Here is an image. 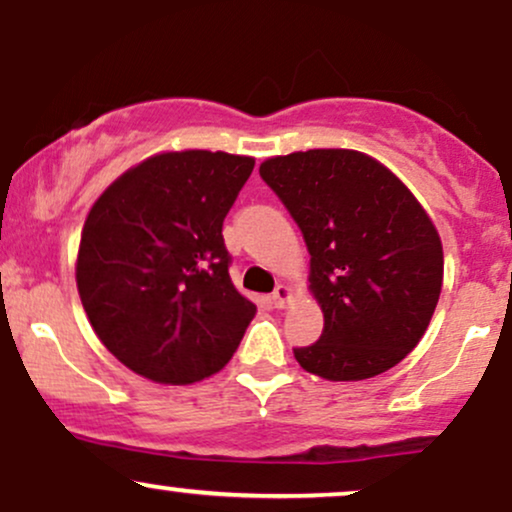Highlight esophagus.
Listing matches in <instances>:
<instances>
[{"label":"esophagus","instance_id":"1","mask_svg":"<svg viewBox=\"0 0 512 512\" xmlns=\"http://www.w3.org/2000/svg\"><path fill=\"white\" fill-rule=\"evenodd\" d=\"M291 301V289L286 284H276V289L272 293V303L274 308H286V303Z\"/></svg>","mask_w":512,"mask_h":512}]
</instances>
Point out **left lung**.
<instances>
[{"instance_id": "1", "label": "left lung", "mask_w": 512, "mask_h": 512, "mask_svg": "<svg viewBox=\"0 0 512 512\" xmlns=\"http://www.w3.org/2000/svg\"><path fill=\"white\" fill-rule=\"evenodd\" d=\"M301 228L310 293L325 315L315 344L293 349L325 380H366L424 337L443 286V245L409 187L354 149H310L260 166Z\"/></svg>"}]
</instances>
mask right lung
I'll list each match as a JSON object with an SVG mask.
<instances>
[{
	"mask_svg": "<svg viewBox=\"0 0 512 512\" xmlns=\"http://www.w3.org/2000/svg\"><path fill=\"white\" fill-rule=\"evenodd\" d=\"M255 168L226 151H163L125 170L88 211L76 289L105 349L161 385L231 361L255 317L233 286L223 219Z\"/></svg>",
	"mask_w": 512,
	"mask_h": 512,
	"instance_id": "1",
	"label": "right lung"
}]
</instances>
